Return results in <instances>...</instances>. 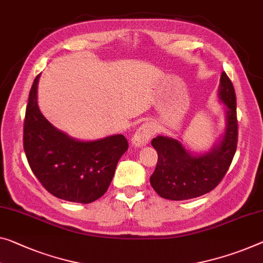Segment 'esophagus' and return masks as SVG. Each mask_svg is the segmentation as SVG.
<instances>
[{
  "label": "esophagus",
  "mask_w": 263,
  "mask_h": 263,
  "mask_svg": "<svg viewBox=\"0 0 263 263\" xmlns=\"http://www.w3.org/2000/svg\"><path fill=\"white\" fill-rule=\"evenodd\" d=\"M156 129L153 123H144L137 129L136 133L133 136V144L135 147H143L149 142L153 135L155 134Z\"/></svg>",
  "instance_id": "esophagus-1"
}]
</instances>
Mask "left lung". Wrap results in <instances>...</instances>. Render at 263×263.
<instances>
[{
	"label": "left lung",
	"mask_w": 263,
	"mask_h": 263,
	"mask_svg": "<svg viewBox=\"0 0 263 263\" xmlns=\"http://www.w3.org/2000/svg\"><path fill=\"white\" fill-rule=\"evenodd\" d=\"M219 96L226 108L227 127L220 143L211 152L192 155L180 141L157 136L152 145L157 152V164L151 184L161 197L174 201L194 199L212 192L223 179L237 147L236 95L232 81L221 74Z\"/></svg>",
	"instance_id": "8db88e82"
}]
</instances>
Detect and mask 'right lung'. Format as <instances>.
Wrapping results in <instances>:
<instances>
[{"label": "right lung", "instance_id": "add662e5", "mask_svg": "<svg viewBox=\"0 0 263 263\" xmlns=\"http://www.w3.org/2000/svg\"><path fill=\"white\" fill-rule=\"evenodd\" d=\"M29 92L23 126L28 163L44 188L59 199L90 203L108 191L116 165L128 149L123 135L78 141L60 132L37 106V83Z\"/></svg>", "mask_w": 263, "mask_h": 263}]
</instances>
